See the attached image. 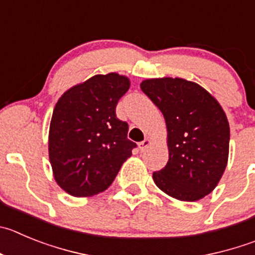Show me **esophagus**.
<instances>
[{"instance_id":"1","label":"esophagus","mask_w":255,"mask_h":255,"mask_svg":"<svg viewBox=\"0 0 255 255\" xmlns=\"http://www.w3.org/2000/svg\"><path fill=\"white\" fill-rule=\"evenodd\" d=\"M149 144H151V139H148V138H146L144 139V141H142V142H139L138 143V147H139V149H141L142 152L144 151V149L147 148V147L149 146Z\"/></svg>"}]
</instances>
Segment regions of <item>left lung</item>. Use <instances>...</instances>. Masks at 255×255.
<instances>
[{"instance_id": "left-lung-1", "label": "left lung", "mask_w": 255, "mask_h": 255, "mask_svg": "<svg viewBox=\"0 0 255 255\" xmlns=\"http://www.w3.org/2000/svg\"><path fill=\"white\" fill-rule=\"evenodd\" d=\"M141 89L162 112L168 132V162L154 184L181 201L210 194L224 173L230 129L220 104L204 88L180 78L142 82Z\"/></svg>"}]
</instances>
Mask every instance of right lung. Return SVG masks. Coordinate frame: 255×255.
Masks as SVG:
<instances>
[{
	"mask_svg": "<svg viewBox=\"0 0 255 255\" xmlns=\"http://www.w3.org/2000/svg\"><path fill=\"white\" fill-rule=\"evenodd\" d=\"M129 89L128 78L95 75L61 95L52 112L49 157L61 189L77 197L104 191L137 147L127 138L128 123L116 116Z\"/></svg>",
	"mask_w": 255,
	"mask_h": 255,
	"instance_id": "obj_1",
	"label": "right lung"
}]
</instances>
